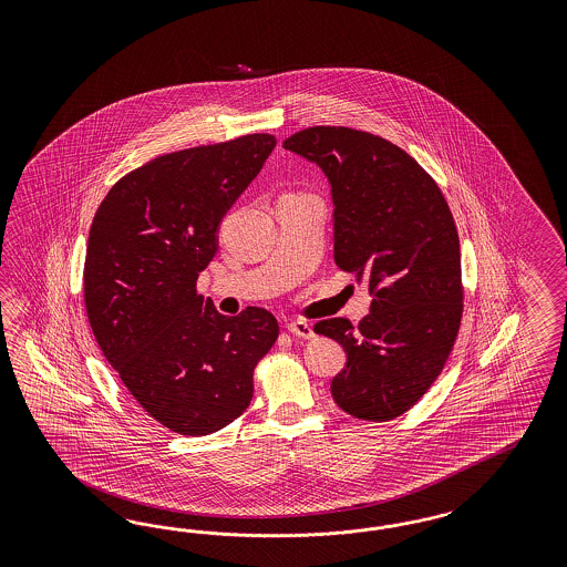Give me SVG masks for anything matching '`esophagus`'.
I'll list each match as a JSON object with an SVG mask.
<instances>
[{"instance_id":"1","label":"esophagus","mask_w":567,"mask_h":567,"mask_svg":"<svg viewBox=\"0 0 567 567\" xmlns=\"http://www.w3.org/2000/svg\"><path fill=\"white\" fill-rule=\"evenodd\" d=\"M287 330L295 334V337H299V339H313V328L308 322H301V320H295V322H289L287 324Z\"/></svg>"}]
</instances>
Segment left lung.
<instances>
[{
    "label": "left lung",
    "instance_id": "8db88e82",
    "mask_svg": "<svg viewBox=\"0 0 567 567\" xmlns=\"http://www.w3.org/2000/svg\"><path fill=\"white\" fill-rule=\"evenodd\" d=\"M318 164L334 204V261L365 280L370 313L313 330L343 344L347 363L330 393L343 412L389 422L441 374L462 322L460 237L439 185L386 138L311 126L282 143Z\"/></svg>",
    "mask_w": 567,
    "mask_h": 567
}]
</instances>
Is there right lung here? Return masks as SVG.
Instances as JSON below:
<instances>
[{
	"label": "right lung",
	"mask_w": 567,
	"mask_h": 567,
	"mask_svg": "<svg viewBox=\"0 0 567 567\" xmlns=\"http://www.w3.org/2000/svg\"><path fill=\"white\" fill-rule=\"evenodd\" d=\"M275 145L258 133L159 155L122 176L91 224L89 324L131 395L172 432L204 436L237 420L276 343L268 309L228 318L195 289L224 214Z\"/></svg>",
	"instance_id": "add662e5"
}]
</instances>
